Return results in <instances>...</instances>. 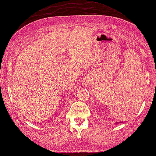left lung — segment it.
Returning a JSON list of instances; mask_svg holds the SVG:
<instances>
[{
	"mask_svg": "<svg viewBox=\"0 0 156 156\" xmlns=\"http://www.w3.org/2000/svg\"><path fill=\"white\" fill-rule=\"evenodd\" d=\"M129 105H130V107H132V106H133V105H132L131 104V102H130H130H129ZM120 123H121V122H120Z\"/></svg>",
	"mask_w": 156,
	"mask_h": 156,
	"instance_id": "8db88e82",
	"label": "left lung"
}]
</instances>
